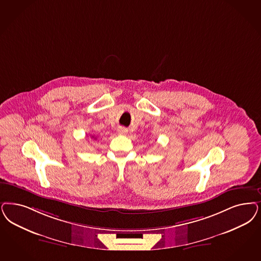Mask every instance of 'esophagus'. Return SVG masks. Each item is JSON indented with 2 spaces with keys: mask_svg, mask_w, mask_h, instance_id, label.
Wrapping results in <instances>:
<instances>
[{
  "mask_svg": "<svg viewBox=\"0 0 261 261\" xmlns=\"http://www.w3.org/2000/svg\"><path fill=\"white\" fill-rule=\"evenodd\" d=\"M117 132H118L119 135H126V134H127V130H126L125 128H123V127L118 128V129H117Z\"/></svg>",
  "mask_w": 261,
  "mask_h": 261,
  "instance_id": "obj_1",
  "label": "esophagus"
}]
</instances>
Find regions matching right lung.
Masks as SVG:
<instances>
[{
	"mask_svg": "<svg viewBox=\"0 0 261 261\" xmlns=\"http://www.w3.org/2000/svg\"><path fill=\"white\" fill-rule=\"evenodd\" d=\"M92 138H93V137H92Z\"/></svg>",
	"mask_w": 261,
	"mask_h": 261,
	"instance_id": "add662e5",
	"label": "right lung"
}]
</instances>
